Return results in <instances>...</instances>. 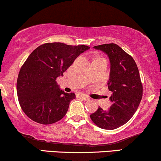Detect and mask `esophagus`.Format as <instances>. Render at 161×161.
Masks as SVG:
<instances>
[{"instance_id":"esophagus-1","label":"esophagus","mask_w":161,"mask_h":161,"mask_svg":"<svg viewBox=\"0 0 161 161\" xmlns=\"http://www.w3.org/2000/svg\"><path fill=\"white\" fill-rule=\"evenodd\" d=\"M77 97L80 98V99L84 100V101H87V100L90 99V98L88 97L87 96H86V95H83V94H79L78 96H77Z\"/></svg>"}]
</instances>
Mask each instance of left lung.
Returning <instances> with one entry per match:
<instances>
[{
  "instance_id": "8db88e82",
  "label": "left lung",
  "mask_w": 161,
  "mask_h": 161,
  "mask_svg": "<svg viewBox=\"0 0 161 161\" xmlns=\"http://www.w3.org/2000/svg\"><path fill=\"white\" fill-rule=\"evenodd\" d=\"M94 48L107 53L110 62L108 89L111 106L103 110L98 108L90 115L100 128L114 130L127 123L135 114L143 96L139 70L132 57L116 44H101Z\"/></svg>"
}]
</instances>
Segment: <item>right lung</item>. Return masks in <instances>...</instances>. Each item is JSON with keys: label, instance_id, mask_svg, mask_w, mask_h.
I'll list each match as a JSON object with an SVG mask.
<instances>
[{"label": "right lung", "instance_id": "1", "mask_svg": "<svg viewBox=\"0 0 161 161\" xmlns=\"http://www.w3.org/2000/svg\"><path fill=\"white\" fill-rule=\"evenodd\" d=\"M89 48L86 45L46 43L29 55L17 80L19 103L29 118L41 124H51L64 117L70 101L76 96L60 90L56 79L63 76L74 60Z\"/></svg>", "mask_w": 161, "mask_h": 161}]
</instances>
